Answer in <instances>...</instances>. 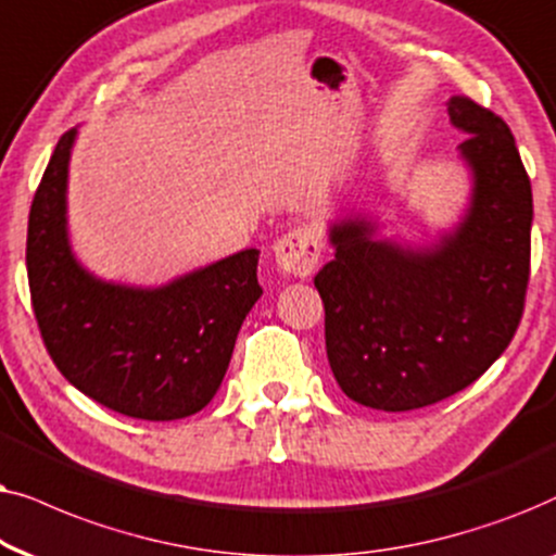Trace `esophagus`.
<instances>
[{
    "label": "esophagus",
    "mask_w": 556,
    "mask_h": 556,
    "mask_svg": "<svg viewBox=\"0 0 556 556\" xmlns=\"http://www.w3.org/2000/svg\"><path fill=\"white\" fill-rule=\"evenodd\" d=\"M323 256V241L309 226H298L274 243V262L279 271L294 277H309Z\"/></svg>",
    "instance_id": "esophagus-1"
}]
</instances>
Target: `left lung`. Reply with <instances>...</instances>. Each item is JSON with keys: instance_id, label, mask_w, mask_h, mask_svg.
Segmentation results:
<instances>
[{"instance_id": "1", "label": "left lung", "mask_w": 556, "mask_h": 556, "mask_svg": "<svg viewBox=\"0 0 556 556\" xmlns=\"http://www.w3.org/2000/svg\"><path fill=\"white\" fill-rule=\"evenodd\" d=\"M465 131L470 205L429 247L379 239L364 216L336 220V258L315 274L325 348L353 402L409 412L457 394L506 351L523 315L531 258V182L501 116L447 101Z\"/></svg>"}]
</instances>
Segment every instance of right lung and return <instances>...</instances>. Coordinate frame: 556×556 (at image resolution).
I'll use <instances>...</instances> for the list:
<instances>
[{
  "label": "right lung",
  "mask_w": 556,
  "mask_h": 556,
  "mask_svg": "<svg viewBox=\"0 0 556 556\" xmlns=\"http://www.w3.org/2000/svg\"><path fill=\"white\" fill-rule=\"evenodd\" d=\"M76 129L58 139L27 224L29 298L65 379L124 417L169 421L216 396L236 336L262 298L258 251L144 290L103 282L71 251L65 190Z\"/></svg>",
  "instance_id": "1"
}]
</instances>
